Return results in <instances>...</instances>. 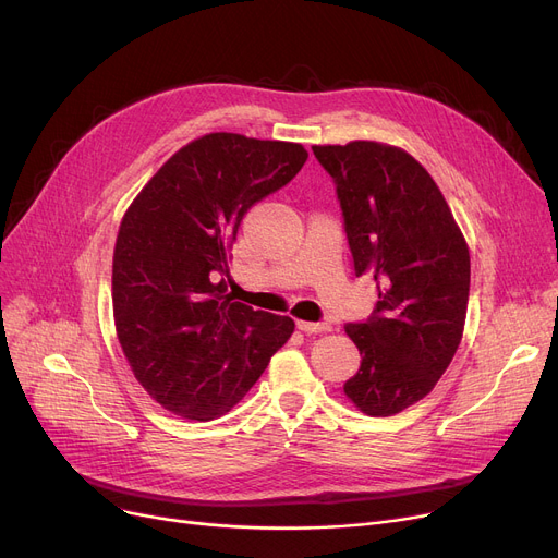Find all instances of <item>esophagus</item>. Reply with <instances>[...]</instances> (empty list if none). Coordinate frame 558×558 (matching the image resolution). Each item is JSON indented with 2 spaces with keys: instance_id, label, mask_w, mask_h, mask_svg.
Returning a JSON list of instances; mask_svg holds the SVG:
<instances>
[{
  "instance_id": "obj_1",
  "label": "esophagus",
  "mask_w": 558,
  "mask_h": 558,
  "mask_svg": "<svg viewBox=\"0 0 558 558\" xmlns=\"http://www.w3.org/2000/svg\"><path fill=\"white\" fill-rule=\"evenodd\" d=\"M296 328L307 332V335H316V332H328L330 326L328 324H312V320H296Z\"/></svg>"
}]
</instances>
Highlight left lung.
Returning <instances> with one entry per match:
<instances>
[{
    "mask_svg": "<svg viewBox=\"0 0 558 558\" xmlns=\"http://www.w3.org/2000/svg\"><path fill=\"white\" fill-rule=\"evenodd\" d=\"M337 185L355 276L377 284L373 314L348 324L362 364L343 385L368 416L423 400L450 366L465 324L471 255L425 167L398 146H312Z\"/></svg>",
    "mask_w": 558,
    "mask_h": 558,
    "instance_id": "obj_1",
    "label": "left lung"
}]
</instances>
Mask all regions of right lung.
Returning <instances> with one entry per match:
<instances>
[{
	"label": "right lung",
	"instance_id": "obj_1",
	"mask_svg": "<svg viewBox=\"0 0 558 558\" xmlns=\"http://www.w3.org/2000/svg\"><path fill=\"white\" fill-rule=\"evenodd\" d=\"M307 160L294 142L203 135L175 151L126 210L112 257L117 339L156 402L190 421L230 412L294 320L223 294L244 215Z\"/></svg>",
	"mask_w": 558,
	"mask_h": 558
}]
</instances>
